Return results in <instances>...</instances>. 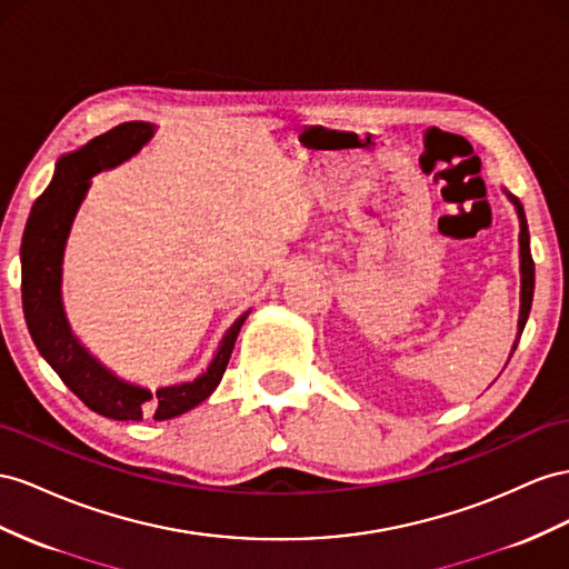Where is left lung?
I'll use <instances>...</instances> for the list:
<instances>
[{
	"label": "left lung",
	"instance_id": "8db88e82",
	"mask_svg": "<svg viewBox=\"0 0 569 569\" xmlns=\"http://www.w3.org/2000/svg\"><path fill=\"white\" fill-rule=\"evenodd\" d=\"M505 191V189H502ZM505 196L510 198V203L517 210V218H519V320H517V340L512 345L510 357L515 355L517 342L521 337V330H525L527 320H529V311H531V301H533V260H531V249H529V224L525 218V208L517 201L512 193L505 191Z\"/></svg>",
	"mask_w": 569,
	"mask_h": 569
}]
</instances>
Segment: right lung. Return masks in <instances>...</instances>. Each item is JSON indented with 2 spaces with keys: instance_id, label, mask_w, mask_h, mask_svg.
Instances as JSON below:
<instances>
[{
  "instance_id": "right-lung-1",
  "label": "right lung",
  "mask_w": 569,
  "mask_h": 569,
  "mask_svg": "<svg viewBox=\"0 0 569 569\" xmlns=\"http://www.w3.org/2000/svg\"><path fill=\"white\" fill-rule=\"evenodd\" d=\"M156 129L150 121H127L79 150L64 152L54 164L50 187L30 210L21 241V299L30 337L42 359L88 409L117 421H141L148 413L156 421H167L201 405L220 386L237 335L251 313H241L227 328L201 376L158 390L119 378L73 335L61 301V266L76 212L93 177L131 160Z\"/></svg>"
}]
</instances>
